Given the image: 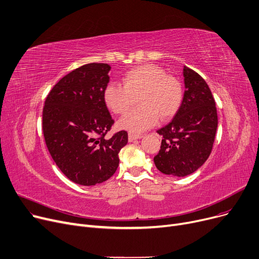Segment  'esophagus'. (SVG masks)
I'll return each mask as SVG.
<instances>
[{"label":"esophagus","instance_id":"esophagus-1","mask_svg":"<svg viewBox=\"0 0 259 259\" xmlns=\"http://www.w3.org/2000/svg\"><path fill=\"white\" fill-rule=\"evenodd\" d=\"M142 138V135H140V134H135V133H129V135H128V140H129V142H133V141H135V140H139V139H141Z\"/></svg>","mask_w":259,"mask_h":259}]
</instances>
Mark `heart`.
Instances as JSON below:
<instances>
[{
    "mask_svg": "<svg viewBox=\"0 0 259 259\" xmlns=\"http://www.w3.org/2000/svg\"><path fill=\"white\" fill-rule=\"evenodd\" d=\"M139 97L140 107L122 116L118 126L131 132H143L162 119L179 112L184 99L181 80L166 74L162 68L145 64L132 68L124 75V85L109 83L104 90L107 107L116 114L126 112Z\"/></svg>",
    "mask_w": 259,
    "mask_h": 259,
    "instance_id": "heart-1",
    "label": "heart"
}]
</instances>
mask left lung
Instances as JSON below:
<instances>
[{
  "label": "left lung",
  "mask_w": 259,
  "mask_h": 259,
  "mask_svg": "<svg viewBox=\"0 0 259 259\" xmlns=\"http://www.w3.org/2000/svg\"><path fill=\"white\" fill-rule=\"evenodd\" d=\"M184 77L186 90L182 106L169 124L157 130L162 140L153 158L161 173L179 178L195 172L208 159L219 122L206 80L186 66Z\"/></svg>",
  "instance_id": "8db88e82"
}]
</instances>
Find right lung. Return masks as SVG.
Returning <instances> with one entry per match:
<instances>
[{
    "label": "right lung",
    "mask_w": 259,
    "mask_h": 259,
    "mask_svg": "<svg viewBox=\"0 0 259 259\" xmlns=\"http://www.w3.org/2000/svg\"><path fill=\"white\" fill-rule=\"evenodd\" d=\"M111 67L90 63L62 77L43 108V133L48 151L71 182L94 186L118 167V152L128 143L122 130L106 139L114 120L104 101Z\"/></svg>",
    "instance_id": "obj_1"
}]
</instances>
